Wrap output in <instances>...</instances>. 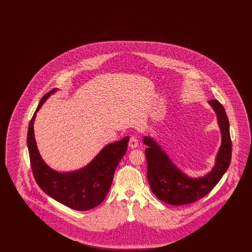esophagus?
Instances as JSON below:
<instances>
[{
    "label": "esophagus",
    "mask_w": 252,
    "mask_h": 252,
    "mask_svg": "<svg viewBox=\"0 0 252 252\" xmlns=\"http://www.w3.org/2000/svg\"><path fill=\"white\" fill-rule=\"evenodd\" d=\"M128 145H129V147H130V148H137V147H138V145H139L138 139H137L136 137L132 136L131 138H130V140H129Z\"/></svg>",
    "instance_id": "obj_1"
}]
</instances>
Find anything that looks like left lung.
Segmentation results:
<instances>
[{
	"instance_id": "8db88e82",
	"label": "left lung",
	"mask_w": 252,
	"mask_h": 252,
	"mask_svg": "<svg viewBox=\"0 0 252 252\" xmlns=\"http://www.w3.org/2000/svg\"><path fill=\"white\" fill-rule=\"evenodd\" d=\"M216 112L221 133V144L216 154L215 165L202 177L192 178L182 172L170 158L163 148L149 136L143 143L147 145V180L157 197L170 205L192 203L211 192L228 170L231 159L229 123L226 111L217 100L208 101Z\"/></svg>"
}]
</instances>
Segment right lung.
Masks as SVG:
<instances>
[{"mask_svg":"<svg viewBox=\"0 0 252 252\" xmlns=\"http://www.w3.org/2000/svg\"><path fill=\"white\" fill-rule=\"evenodd\" d=\"M59 89H54L42 97L30 121L27 146L34 178L40 189L58 202L76 211H89L106 198L110 189L115 169L125 156L129 137L104 146L86 166L71 172H60L44 161L37 149L34 122L36 112L49 97Z\"/></svg>","mask_w":252,"mask_h":252,"instance_id":"right-lung-1","label":"right lung"}]
</instances>
